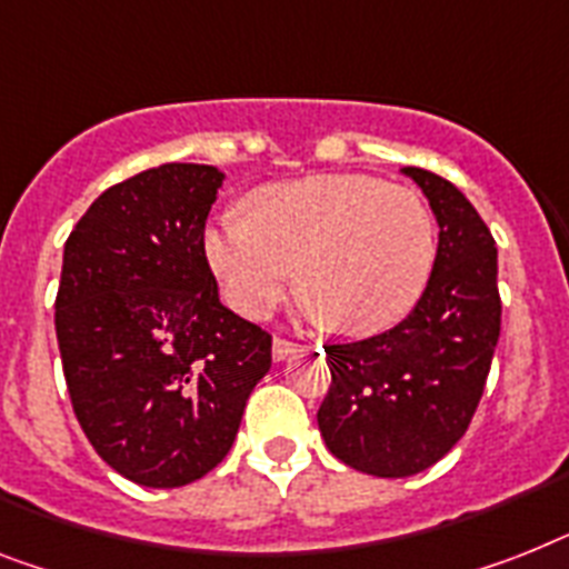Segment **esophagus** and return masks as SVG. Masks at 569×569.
<instances>
[{"label": "esophagus", "instance_id": "esophagus-1", "mask_svg": "<svg viewBox=\"0 0 569 569\" xmlns=\"http://www.w3.org/2000/svg\"><path fill=\"white\" fill-rule=\"evenodd\" d=\"M299 349H302V346H296V342L284 340V337H276V340H273V358L276 360L290 358V355H296Z\"/></svg>", "mask_w": 569, "mask_h": 569}]
</instances>
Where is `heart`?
Instances as JSON below:
<instances>
[{"label": "heart", "instance_id": "b5f03b06", "mask_svg": "<svg viewBox=\"0 0 569 569\" xmlns=\"http://www.w3.org/2000/svg\"><path fill=\"white\" fill-rule=\"evenodd\" d=\"M247 209L250 218L223 214L203 238L211 273L241 317H267L302 270L308 311L369 337L410 317L430 284L433 211L403 186L319 173L252 191Z\"/></svg>", "mask_w": 569, "mask_h": 569}]
</instances>
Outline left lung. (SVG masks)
Segmentation results:
<instances>
[{"instance_id":"1","label":"left lung","mask_w":569,"mask_h":569,"mask_svg":"<svg viewBox=\"0 0 569 569\" xmlns=\"http://www.w3.org/2000/svg\"><path fill=\"white\" fill-rule=\"evenodd\" d=\"M439 223L421 302L383 335L326 346L331 387L317 412L328 450L355 471L410 477L448 453L471 425L500 340L497 247L462 191L425 168Z\"/></svg>"}]
</instances>
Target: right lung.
<instances>
[{"mask_svg":"<svg viewBox=\"0 0 569 569\" xmlns=\"http://www.w3.org/2000/svg\"><path fill=\"white\" fill-rule=\"evenodd\" d=\"M223 173L148 168L89 206L63 247L54 299L72 410L98 457L150 488L227 457L273 337L218 299L203 250Z\"/></svg>","mask_w":569,"mask_h":569,"instance_id":"obj_1","label":"right lung"}]
</instances>
